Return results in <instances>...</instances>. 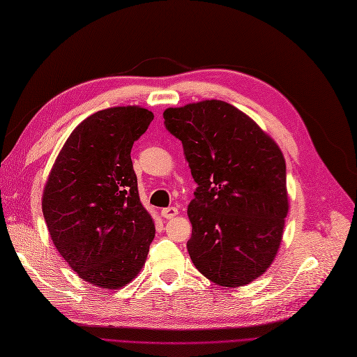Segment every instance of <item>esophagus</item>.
<instances>
[{
    "label": "esophagus",
    "instance_id": "obj_1",
    "mask_svg": "<svg viewBox=\"0 0 357 357\" xmlns=\"http://www.w3.org/2000/svg\"><path fill=\"white\" fill-rule=\"evenodd\" d=\"M162 215H164L165 219H174L176 215L178 214V210L176 207H168V208H164L160 211Z\"/></svg>",
    "mask_w": 357,
    "mask_h": 357
}]
</instances>
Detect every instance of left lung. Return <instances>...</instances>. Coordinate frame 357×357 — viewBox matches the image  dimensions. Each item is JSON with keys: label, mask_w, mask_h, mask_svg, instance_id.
Returning <instances> with one entry per match:
<instances>
[{"label": "left lung", "mask_w": 357, "mask_h": 357, "mask_svg": "<svg viewBox=\"0 0 357 357\" xmlns=\"http://www.w3.org/2000/svg\"><path fill=\"white\" fill-rule=\"evenodd\" d=\"M198 188L188 252L210 282L240 287L271 266L289 213L286 160L252 117L220 100L164 112Z\"/></svg>", "instance_id": "8db88e82"}]
</instances>
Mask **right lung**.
Here are the masks:
<instances>
[{
  "label": "right lung",
  "mask_w": 357,
  "mask_h": 357,
  "mask_svg": "<svg viewBox=\"0 0 357 357\" xmlns=\"http://www.w3.org/2000/svg\"><path fill=\"white\" fill-rule=\"evenodd\" d=\"M153 113L112 107L86 117L63 143L43 189L50 238L86 283L116 290L146 264L155 222L139 201L131 149Z\"/></svg>",
  "instance_id": "right-lung-1"
}]
</instances>
